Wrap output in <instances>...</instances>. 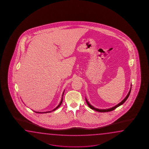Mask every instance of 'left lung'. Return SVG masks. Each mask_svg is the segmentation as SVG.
I'll return each instance as SVG.
<instances>
[{
  "instance_id": "8db88e82",
  "label": "left lung",
  "mask_w": 149,
  "mask_h": 149,
  "mask_svg": "<svg viewBox=\"0 0 149 149\" xmlns=\"http://www.w3.org/2000/svg\"><path fill=\"white\" fill-rule=\"evenodd\" d=\"M131 86H132V85H131ZM131 89H132V87H130V89L129 93H128V94H127V95L126 96V97L124 98V100H123L120 103H119L118 104L116 105V106H114V107H112V108H110V109H99L95 108L94 107H93L92 105H91V104L89 103V102L87 101V98H86V101L87 104L89 107V108H91V109H93V110H94L95 111H98V112H109V111H113V110L116 109V108H118V107H119V106H120L121 105L124 104V102H125V101L127 100V99L128 98V97H129V96H130V91H131Z\"/></svg>"
}]
</instances>
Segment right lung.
<instances>
[{
  "instance_id": "1",
  "label": "right lung",
  "mask_w": 149,
  "mask_h": 149,
  "mask_svg": "<svg viewBox=\"0 0 149 149\" xmlns=\"http://www.w3.org/2000/svg\"><path fill=\"white\" fill-rule=\"evenodd\" d=\"M64 92L63 93V95H62V100H61V101L60 103V104H58V105L57 106V107H56V108H55L53 110H52V111H54V110H56L57 108H59L60 107L61 105L62 104V101H63V96L64 94ZM34 112H35L36 113H49V112H52V111H47V112H37V111H33Z\"/></svg>"
}]
</instances>
